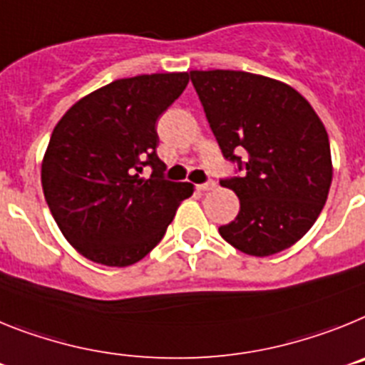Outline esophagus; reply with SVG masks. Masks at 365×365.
I'll return each instance as SVG.
<instances>
[{"mask_svg":"<svg viewBox=\"0 0 365 365\" xmlns=\"http://www.w3.org/2000/svg\"><path fill=\"white\" fill-rule=\"evenodd\" d=\"M215 185H217V183H215L213 180H209V182L196 185V189H198V191H211V189H215Z\"/></svg>","mask_w":365,"mask_h":365,"instance_id":"obj_1","label":"esophagus"}]
</instances>
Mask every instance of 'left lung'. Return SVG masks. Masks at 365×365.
I'll return each mask as SVG.
<instances>
[{
  "label": "left lung",
  "instance_id": "left-lung-1",
  "mask_svg": "<svg viewBox=\"0 0 365 365\" xmlns=\"http://www.w3.org/2000/svg\"><path fill=\"white\" fill-rule=\"evenodd\" d=\"M189 77L222 154L240 173L220 180L240 211L218 233L255 257L290 248L319 217L332 182L318 113L294 88L262 75L213 69Z\"/></svg>",
  "mask_w": 365,
  "mask_h": 365
}]
</instances>
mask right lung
<instances>
[{
    "instance_id": "add662e5",
    "label": "right lung",
    "mask_w": 365,
    "mask_h": 365,
    "mask_svg": "<svg viewBox=\"0 0 365 365\" xmlns=\"http://www.w3.org/2000/svg\"><path fill=\"white\" fill-rule=\"evenodd\" d=\"M189 73L119 78L60 119L42 161V187L62 235L99 264L130 266L163 239L191 183L163 178L156 125ZM145 166L151 178H138Z\"/></svg>"
}]
</instances>
